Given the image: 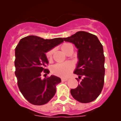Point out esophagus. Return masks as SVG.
I'll return each instance as SVG.
<instances>
[{
  "label": "esophagus",
  "instance_id": "obj_1",
  "mask_svg": "<svg viewBox=\"0 0 121 121\" xmlns=\"http://www.w3.org/2000/svg\"><path fill=\"white\" fill-rule=\"evenodd\" d=\"M68 80V78H61V81H63V82H64V81H66Z\"/></svg>",
  "mask_w": 121,
  "mask_h": 121
}]
</instances>
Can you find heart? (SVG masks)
<instances>
[{
    "label": "heart",
    "mask_w": 121,
    "mask_h": 121,
    "mask_svg": "<svg viewBox=\"0 0 121 121\" xmlns=\"http://www.w3.org/2000/svg\"><path fill=\"white\" fill-rule=\"evenodd\" d=\"M71 47H73L71 44L64 43L61 46V49L63 53L67 54L69 52ZM53 54V49L49 50L46 53V57L48 61H51L52 60ZM73 69V64L69 62H67L62 64H57L54 65L52 68V73L54 75L61 77H67Z\"/></svg>",
    "instance_id": "1"
}]
</instances>
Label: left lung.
<instances>
[{"mask_svg": "<svg viewBox=\"0 0 121 121\" xmlns=\"http://www.w3.org/2000/svg\"><path fill=\"white\" fill-rule=\"evenodd\" d=\"M63 39L74 44L78 48L79 60L74 73L78 75L76 80L79 84L70 90L71 94L81 103L92 102L99 95L104 84L103 46L95 35L84 31Z\"/></svg>", "mask_w": 121, "mask_h": 121, "instance_id": "left-lung-1", "label": "left lung"}]
</instances>
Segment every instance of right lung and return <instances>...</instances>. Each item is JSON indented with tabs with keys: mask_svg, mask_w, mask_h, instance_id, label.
Here are the masks:
<instances>
[{
	"mask_svg": "<svg viewBox=\"0 0 121 121\" xmlns=\"http://www.w3.org/2000/svg\"><path fill=\"white\" fill-rule=\"evenodd\" d=\"M63 41V38L44 39L29 36L22 39L16 47L14 65L17 85L23 97L31 104H46L56 94V85L61 82V79L51 75L42 80L41 75L50 73L46 68L48 64L46 53Z\"/></svg>",
	"mask_w": 121,
	"mask_h": 121,
	"instance_id": "obj_1",
	"label": "right lung"
}]
</instances>
